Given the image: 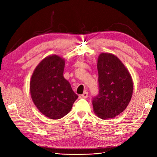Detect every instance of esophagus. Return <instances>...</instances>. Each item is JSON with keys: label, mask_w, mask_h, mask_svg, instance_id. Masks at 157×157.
<instances>
[{"label": "esophagus", "mask_w": 157, "mask_h": 157, "mask_svg": "<svg viewBox=\"0 0 157 157\" xmlns=\"http://www.w3.org/2000/svg\"><path fill=\"white\" fill-rule=\"evenodd\" d=\"M81 96L83 97V98H86V97H88V92L85 91Z\"/></svg>", "instance_id": "34e87169"}]
</instances>
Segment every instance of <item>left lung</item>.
<instances>
[{"label":"left lung","instance_id":"obj_1","mask_svg":"<svg viewBox=\"0 0 157 157\" xmlns=\"http://www.w3.org/2000/svg\"><path fill=\"white\" fill-rule=\"evenodd\" d=\"M99 93L93 98V111L103 120L123 112L131 100L133 82L128 69L116 56L101 53L97 60Z\"/></svg>","mask_w":157,"mask_h":157}]
</instances>
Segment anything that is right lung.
<instances>
[{
	"instance_id": "obj_1",
	"label": "right lung",
	"mask_w": 157,
	"mask_h": 157,
	"mask_svg": "<svg viewBox=\"0 0 157 157\" xmlns=\"http://www.w3.org/2000/svg\"><path fill=\"white\" fill-rule=\"evenodd\" d=\"M64 59L49 56L35 69L30 81V93L35 105L50 119L63 117L71 110L78 95L63 76Z\"/></svg>"
}]
</instances>
